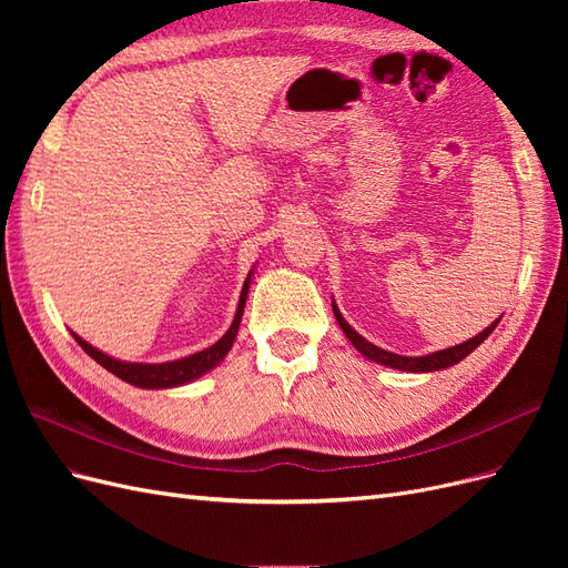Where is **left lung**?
I'll return each mask as SVG.
<instances>
[{
	"mask_svg": "<svg viewBox=\"0 0 568 568\" xmlns=\"http://www.w3.org/2000/svg\"><path fill=\"white\" fill-rule=\"evenodd\" d=\"M332 307H334V317L338 322V326L343 329V334L348 336V341L355 346V351L359 355H365L367 359H372V363L376 365H384V367H390V369H400V372H417V374H424V372H438V369H448L457 363H462L464 357H467L471 351H476L480 343H484L497 324H500L503 317H497L493 324H488L484 332H478L474 338L464 341V343H457V346H450V348H443V351H436V353H428V355H398V353H390V351H384L379 346H374V343H369L365 336H359L353 326L346 322V317L341 315L338 305L334 303L332 298Z\"/></svg>",
	"mask_w": 568,
	"mask_h": 568,
	"instance_id": "8db88e82",
	"label": "left lung"
}]
</instances>
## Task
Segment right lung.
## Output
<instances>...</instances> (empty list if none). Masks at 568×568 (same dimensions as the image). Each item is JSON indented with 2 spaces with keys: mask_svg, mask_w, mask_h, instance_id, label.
<instances>
[{
  "mask_svg": "<svg viewBox=\"0 0 568 568\" xmlns=\"http://www.w3.org/2000/svg\"><path fill=\"white\" fill-rule=\"evenodd\" d=\"M253 270H255V265L251 267L248 277L242 286V296H239L236 313H234V320L230 324V329L225 332V336L215 341L211 348L199 351L194 355H186V357H180V359H168V363H128V359H118V357H113L104 351L94 348L92 343L80 338L75 332H71V334L80 343V348L88 353L92 359H97L101 367L109 369L111 374L118 376V379H123V382H128L136 388L161 390V388H175V386L192 384V382L201 379L203 374H209L213 367H217L222 359L227 357V353L232 351L236 334H239V324H242V315H244V307H246Z\"/></svg>",
  "mask_w": 568,
  "mask_h": 568,
  "instance_id": "add662e5",
  "label": "right lung"
}]
</instances>
